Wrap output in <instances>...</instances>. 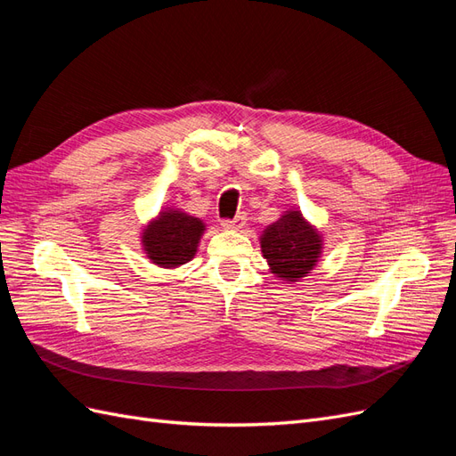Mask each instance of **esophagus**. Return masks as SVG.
Masks as SVG:
<instances>
[{
  "instance_id": "esophagus-1",
  "label": "esophagus",
  "mask_w": 456,
  "mask_h": 456,
  "mask_svg": "<svg viewBox=\"0 0 456 456\" xmlns=\"http://www.w3.org/2000/svg\"><path fill=\"white\" fill-rule=\"evenodd\" d=\"M245 220H247V215L245 213H238L233 218H224L220 224H223L226 230H238V228H243Z\"/></svg>"
}]
</instances>
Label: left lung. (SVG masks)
Returning <instances> with one entry per match:
<instances>
[{
    "mask_svg": "<svg viewBox=\"0 0 456 456\" xmlns=\"http://www.w3.org/2000/svg\"><path fill=\"white\" fill-rule=\"evenodd\" d=\"M272 273L287 281L305 278L322 255V238L298 211H287L260 238Z\"/></svg>",
    "mask_w": 456,
    "mask_h": 456,
    "instance_id": "8db88e82",
    "label": "left lung"
}]
</instances>
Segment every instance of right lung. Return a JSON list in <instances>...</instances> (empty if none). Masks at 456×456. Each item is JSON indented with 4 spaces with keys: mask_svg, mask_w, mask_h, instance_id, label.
Instances as JSON below:
<instances>
[{
    "mask_svg": "<svg viewBox=\"0 0 456 456\" xmlns=\"http://www.w3.org/2000/svg\"><path fill=\"white\" fill-rule=\"evenodd\" d=\"M205 226L200 218L181 211H163L144 230L142 245L158 266L175 268L194 258Z\"/></svg>",
    "mask_w": 456,
    "mask_h": 456,
    "instance_id": "add662e5",
    "label": "right lung"
}]
</instances>
